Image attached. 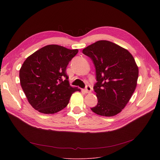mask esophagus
Here are the masks:
<instances>
[{
  "mask_svg": "<svg viewBox=\"0 0 160 160\" xmlns=\"http://www.w3.org/2000/svg\"><path fill=\"white\" fill-rule=\"evenodd\" d=\"M91 91V88L89 85H86V89H85V92L86 93H90Z\"/></svg>",
  "mask_w": 160,
  "mask_h": 160,
  "instance_id": "obj_1",
  "label": "esophagus"
}]
</instances>
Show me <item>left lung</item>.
<instances>
[{"mask_svg": "<svg viewBox=\"0 0 160 160\" xmlns=\"http://www.w3.org/2000/svg\"><path fill=\"white\" fill-rule=\"evenodd\" d=\"M82 52L91 59L96 71L93 89L98 103L91 110L106 117L120 113L137 86L139 70L133 57L127 49L106 40L89 45Z\"/></svg>", "mask_w": 160, "mask_h": 160, "instance_id": "8db88e82", "label": "left lung"}]
</instances>
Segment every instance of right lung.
<instances>
[{
  "label": "right lung",
  "instance_id": "add662e5",
  "mask_svg": "<svg viewBox=\"0 0 160 160\" xmlns=\"http://www.w3.org/2000/svg\"><path fill=\"white\" fill-rule=\"evenodd\" d=\"M78 52L49 45L28 56L19 71L20 83L28 102L38 112L52 114L69 104L71 95L80 91L69 82L66 68Z\"/></svg>",
  "mask_w": 160,
  "mask_h": 160
}]
</instances>
